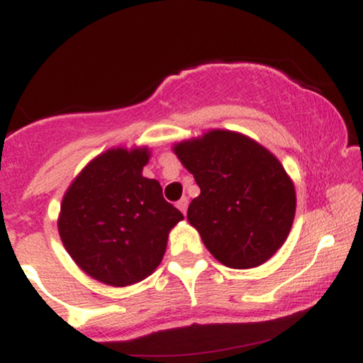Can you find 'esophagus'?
I'll return each instance as SVG.
<instances>
[{
    "mask_svg": "<svg viewBox=\"0 0 363 363\" xmlns=\"http://www.w3.org/2000/svg\"><path fill=\"white\" fill-rule=\"evenodd\" d=\"M187 205H189V199H187L186 196H184V198H181V199H179V201H177V208H179V210H181L184 215H186V211H187Z\"/></svg>",
    "mask_w": 363,
    "mask_h": 363,
    "instance_id": "1",
    "label": "esophagus"
}]
</instances>
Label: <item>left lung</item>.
Instances as JSON below:
<instances>
[{"mask_svg": "<svg viewBox=\"0 0 363 363\" xmlns=\"http://www.w3.org/2000/svg\"><path fill=\"white\" fill-rule=\"evenodd\" d=\"M201 193L187 220L222 264L247 269L268 261L290 234L295 187L278 158L240 133L213 129L174 147Z\"/></svg>", "mask_w": 363, "mask_h": 363, "instance_id": "obj_1", "label": "left lung"}]
</instances>
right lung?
<instances>
[{"instance_id": "obj_1", "label": "right lung", "mask_w": 363, "mask_h": 363, "mask_svg": "<svg viewBox=\"0 0 363 363\" xmlns=\"http://www.w3.org/2000/svg\"><path fill=\"white\" fill-rule=\"evenodd\" d=\"M148 148H112L90 162L66 191L57 228L66 251L95 280L128 286L150 277L170 228L184 216L143 177Z\"/></svg>"}]
</instances>
